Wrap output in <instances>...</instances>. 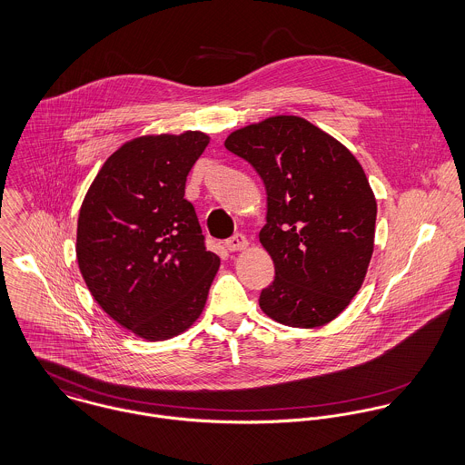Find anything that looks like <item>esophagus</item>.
Returning <instances> with one entry per match:
<instances>
[{
    "mask_svg": "<svg viewBox=\"0 0 465 465\" xmlns=\"http://www.w3.org/2000/svg\"><path fill=\"white\" fill-rule=\"evenodd\" d=\"M224 246L230 252H239V250H244L248 246V239L242 233H233L230 239H226Z\"/></svg>",
    "mask_w": 465,
    "mask_h": 465,
    "instance_id": "obj_1",
    "label": "esophagus"
}]
</instances>
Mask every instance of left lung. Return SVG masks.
Here are the masks:
<instances>
[{"label":"left lung","instance_id":"8db88e82","mask_svg":"<svg viewBox=\"0 0 465 465\" xmlns=\"http://www.w3.org/2000/svg\"><path fill=\"white\" fill-rule=\"evenodd\" d=\"M224 147L246 160L268 193L261 242L275 264L261 309L289 327H320L356 296L371 262L375 197L352 156L298 116L232 133Z\"/></svg>","mask_w":465,"mask_h":465}]
</instances>
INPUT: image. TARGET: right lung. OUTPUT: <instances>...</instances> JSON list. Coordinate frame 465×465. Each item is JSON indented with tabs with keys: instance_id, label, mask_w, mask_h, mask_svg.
Listing matches in <instances>:
<instances>
[{
	"instance_id": "add662e5",
	"label": "right lung",
	"mask_w": 465,
	"mask_h": 465,
	"mask_svg": "<svg viewBox=\"0 0 465 465\" xmlns=\"http://www.w3.org/2000/svg\"><path fill=\"white\" fill-rule=\"evenodd\" d=\"M208 136H143L113 153L79 213L77 261L96 303L158 341L201 314L219 257L206 250L186 176Z\"/></svg>"
}]
</instances>
